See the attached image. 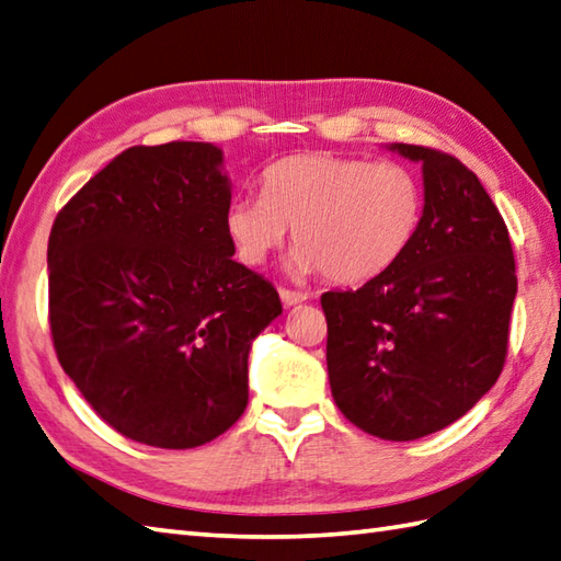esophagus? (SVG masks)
<instances>
[{"mask_svg": "<svg viewBox=\"0 0 561 561\" xmlns=\"http://www.w3.org/2000/svg\"><path fill=\"white\" fill-rule=\"evenodd\" d=\"M279 299H282V304H284V306H287V308H291V306H299V304L308 301V296H306V294H301V291H289V289H279Z\"/></svg>", "mask_w": 561, "mask_h": 561, "instance_id": "34e87169", "label": "esophagus"}]
</instances>
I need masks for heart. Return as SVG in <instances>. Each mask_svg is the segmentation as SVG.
<instances>
[{
  "label": "heart",
  "mask_w": 561,
  "mask_h": 561,
  "mask_svg": "<svg viewBox=\"0 0 561 561\" xmlns=\"http://www.w3.org/2000/svg\"><path fill=\"white\" fill-rule=\"evenodd\" d=\"M422 211V183L404 163L316 151L267 165L260 197H236L224 226L243 265H262L291 229L296 277L323 270L330 282L362 284L408 253Z\"/></svg>",
  "instance_id": "b5f03b06"
}]
</instances>
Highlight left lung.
I'll use <instances>...</instances> for the list:
<instances>
[{
	"label": "left lung",
	"mask_w": 561,
	"mask_h": 561,
	"mask_svg": "<svg viewBox=\"0 0 561 561\" xmlns=\"http://www.w3.org/2000/svg\"><path fill=\"white\" fill-rule=\"evenodd\" d=\"M386 149L422 165L420 231L388 272L320 304L340 412L371 436L414 440L496 383L518 282L506 224L478 175L434 149Z\"/></svg>",
	"instance_id": "obj_1"
}]
</instances>
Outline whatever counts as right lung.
I'll list each match as a JSON object with an SVG mask.
<instances>
[{
	"instance_id": "obj_1",
	"label": "right lung",
	"mask_w": 561,
	"mask_h": 561,
	"mask_svg": "<svg viewBox=\"0 0 561 561\" xmlns=\"http://www.w3.org/2000/svg\"><path fill=\"white\" fill-rule=\"evenodd\" d=\"M231 178L209 141L133 147L57 214L47 243L57 359L101 420L195 448L248 404V354L282 313L233 260Z\"/></svg>"
}]
</instances>
